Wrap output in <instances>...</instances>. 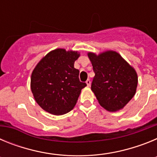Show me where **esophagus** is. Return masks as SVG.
<instances>
[{"label":"esophagus","mask_w":157,"mask_h":157,"mask_svg":"<svg viewBox=\"0 0 157 157\" xmlns=\"http://www.w3.org/2000/svg\"><path fill=\"white\" fill-rule=\"evenodd\" d=\"M86 83L88 86H90V85H91V81H90V80L87 79L86 82Z\"/></svg>","instance_id":"obj_1"}]
</instances>
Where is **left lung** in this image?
<instances>
[{
	"label": "left lung",
	"mask_w": 157,
	"mask_h": 157,
	"mask_svg": "<svg viewBox=\"0 0 157 157\" xmlns=\"http://www.w3.org/2000/svg\"><path fill=\"white\" fill-rule=\"evenodd\" d=\"M95 76L91 90L100 105L109 112L123 109L134 96L138 86L135 69L116 51L97 55L89 52Z\"/></svg>",
	"instance_id": "left-lung-1"
}]
</instances>
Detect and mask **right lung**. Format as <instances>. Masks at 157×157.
Wrapping results in <instances>:
<instances>
[{
  "label": "right lung",
  "mask_w": 157,
  "mask_h": 157,
  "mask_svg": "<svg viewBox=\"0 0 157 157\" xmlns=\"http://www.w3.org/2000/svg\"><path fill=\"white\" fill-rule=\"evenodd\" d=\"M79 56L78 51L56 48L36 65L30 78V89L43 110L61 116L74 109L81 90L86 86L79 81V71L74 67Z\"/></svg>",
  "instance_id": "obj_1"
}]
</instances>
